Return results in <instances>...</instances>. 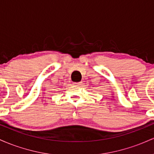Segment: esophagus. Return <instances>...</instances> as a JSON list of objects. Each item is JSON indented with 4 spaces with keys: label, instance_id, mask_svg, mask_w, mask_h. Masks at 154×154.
I'll list each match as a JSON object with an SVG mask.
<instances>
[{
    "label": "esophagus",
    "instance_id": "34e87169",
    "mask_svg": "<svg viewBox=\"0 0 154 154\" xmlns=\"http://www.w3.org/2000/svg\"><path fill=\"white\" fill-rule=\"evenodd\" d=\"M82 82H75L74 83V85H75V86H79V85H82Z\"/></svg>",
    "mask_w": 154,
    "mask_h": 154
}]
</instances>
